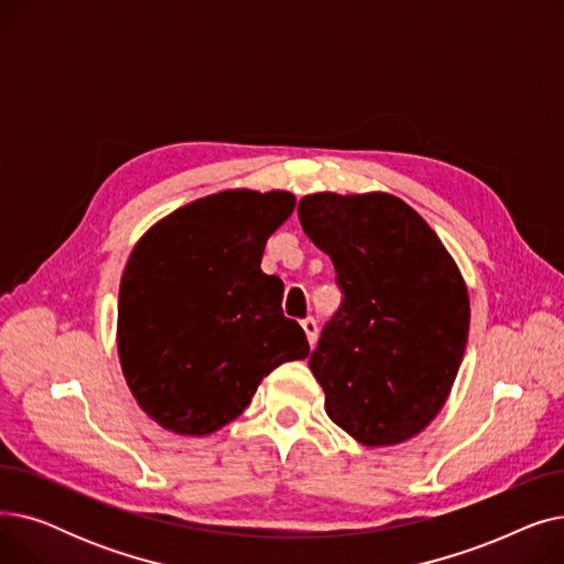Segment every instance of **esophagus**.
Returning a JSON list of instances; mask_svg holds the SVG:
<instances>
[{
    "label": "esophagus",
    "instance_id": "esophagus-1",
    "mask_svg": "<svg viewBox=\"0 0 564 564\" xmlns=\"http://www.w3.org/2000/svg\"><path fill=\"white\" fill-rule=\"evenodd\" d=\"M302 327H304L306 338H308V343L313 347L317 343V319L315 317H306V319H302Z\"/></svg>",
    "mask_w": 564,
    "mask_h": 564
}]
</instances>
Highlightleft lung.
Listing matches in <instances>:
<instances>
[{"label": "left lung", "mask_w": 564, "mask_h": 564, "mask_svg": "<svg viewBox=\"0 0 564 564\" xmlns=\"http://www.w3.org/2000/svg\"><path fill=\"white\" fill-rule=\"evenodd\" d=\"M297 213L343 290L308 359L329 419L370 448L416 436L446 404L466 349L470 308L455 260L391 194L322 192Z\"/></svg>", "instance_id": "left-lung-1"}]
</instances>
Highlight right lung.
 Here are the masks:
<instances>
[{
    "mask_svg": "<svg viewBox=\"0 0 564 564\" xmlns=\"http://www.w3.org/2000/svg\"><path fill=\"white\" fill-rule=\"evenodd\" d=\"M294 210L290 192L230 189L148 230L118 292V357L139 406L164 430L205 436L249 406L258 383L308 357L283 315V281L260 270Z\"/></svg>",
    "mask_w": 564,
    "mask_h": 564,
    "instance_id": "obj_1",
    "label": "right lung"
}]
</instances>
